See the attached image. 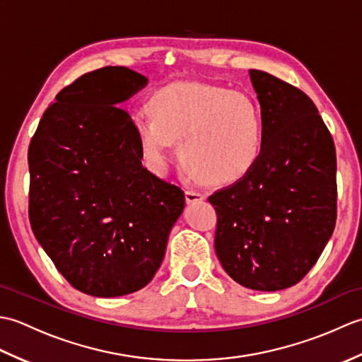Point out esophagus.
<instances>
[{"label":"esophagus","mask_w":362,"mask_h":362,"mask_svg":"<svg viewBox=\"0 0 362 362\" xmlns=\"http://www.w3.org/2000/svg\"><path fill=\"white\" fill-rule=\"evenodd\" d=\"M185 199L188 204H196V202H201L205 199V194L201 193V191H196V189H187L185 193Z\"/></svg>","instance_id":"1"}]
</instances>
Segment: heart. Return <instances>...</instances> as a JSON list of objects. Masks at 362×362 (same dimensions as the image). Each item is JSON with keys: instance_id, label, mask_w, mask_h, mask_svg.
<instances>
[{"instance_id": "heart-1", "label": "heart", "mask_w": 362, "mask_h": 362, "mask_svg": "<svg viewBox=\"0 0 362 362\" xmlns=\"http://www.w3.org/2000/svg\"><path fill=\"white\" fill-rule=\"evenodd\" d=\"M146 109L134 129L144 160L157 171L182 138L183 163L209 183L243 179L263 153V113L245 91L180 81L153 90Z\"/></svg>"}]
</instances>
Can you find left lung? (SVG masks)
Masks as SVG:
<instances>
[{"mask_svg": "<svg viewBox=\"0 0 362 362\" xmlns=\"http://www.w3.org/2000/svg\"><path fill=\"white\" fill-rule=\"evenodd\" d=\"M264 121L258 163L209 197L218 214L214 249L241 286L280 291L316 264L336 226V149L302 90L249 70Z\"/></svg>", "mask_w": 362, "mask_h": 362, "instance_id": "left-lung-1", "label": "left lung"}]
</instances>
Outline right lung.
<instances>
[{"instance_id":"add662e5","label":"right lung","mask_w":362,"mask_h":362,"mask_svg":"<svg viewBox=\"0 0 362 362\" xmlns=\"http://www.w3.org/2000/svg\"><path fill=\"white\" fill-rule=\"evenodd\" d=\"M148 79L104 66L60 90L28 151L29 221L73 288L119 297L148 284L185 209L183 191L141 165L130 115L117 107Z\"/></svg>"}]
</instances>
